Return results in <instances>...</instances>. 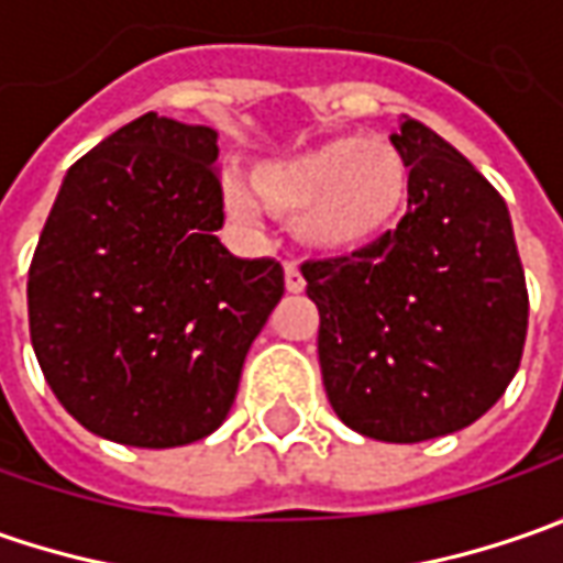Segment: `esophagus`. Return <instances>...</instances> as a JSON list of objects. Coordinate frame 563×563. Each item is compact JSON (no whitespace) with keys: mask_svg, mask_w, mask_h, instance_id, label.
<instances>
[{"mask_svg":"<svg viewBox=\"0 0 563 563\" xmlns=\"http://www.w3.org/2000/svg\"><path fill=\"white\" fill-rule=\"evenodd\" d=\"M285 285H288V291L291 294H300L307 288V278H303V272H300V266H297L294 260L285 263Z\"/></svg>","mask_w":563,"mask_h":563,"instance_id":"esophagus-1","label":"esophagus"}]
</instances>
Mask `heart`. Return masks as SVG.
Masks as SVG:
<instances>
[{
  "label": "heart",
  "mask_w": 563,
  "mask_h": 563,
  "mask_svg": "<svg viewBox=\"0 0 563 563\" xmlns=\"http://www.w3.org/2000/svg\"><path fill=\"white\" fill-rule=\"evenodd\" d=\"M253 192L322 250H357L398 222L410 194V165L385 137H338L288 159L260 165ZM228 206L250 216L256 201L244 185H228Z\"/></svg>",
  "instance_id": "heart-1"
}]
</instances>
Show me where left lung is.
Wrapping results in <instances>:
<instances>
[{"mask_svg": "<svg viewBox=\"0 0 563 563\" xmlns=\"http://www.w3.org/2000/svg\"><path fill=\"white\" fill-rule=\"evenodd\" d=\"M391 143L410 165L398 228L300 272L341 422L413 444L464 429L505 395L530 294L501 194L420 121H404Z\"/></svg>", "mask_w": 563, "mask_h": 563, "instance_id": "left-lung-1", "label": "left lung"}]
</instances>
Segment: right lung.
Here are the masks:
<instances>
[{"mask_svg": "<svg viewBox=\"0 0 563 563\" xmlns=\"http://www.w3.org/2000/svg\"><path fill=\"white\" fill-rule=\"evenodd\" d=\"M216 131L146 112L80 156L27 278L33 354L84 429L175 448L228 417L253 338L285 294L275 260H238Z\"/></svg>", "mask_w": 563, "mask_h": 563, "instance_id": "right-lung-1", "label": "right lung"}]
</instances>
